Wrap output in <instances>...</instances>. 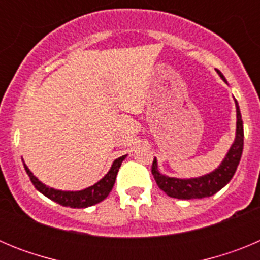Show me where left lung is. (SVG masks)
<instances>
[{
    "label": "left lung",
    "instance_id": "obj_1",
    "mask_svg": "<svg viewBox=\"0 0 260 260\" xmlns=\"http://www.w3.org/2000/svg\"><path fill=\"white\" fill-rule=\"evenodd\" d=\"M217 71V74L220 75L222 80L226 83L224 75L221 74V71ZM236 103V112H237V128H236V138L229 148L228 153L221 161V164L216 168L215 171L211 172L208 174H204L202 177H197V178H176V177H168L161 174L157 169V160L153 158L152 162V172L153 178H155L156 183L162 191L167 195L172 197V198L177 199H202L207 198V197H212L213 194L221 190L229 181L232 180V177L234 176L237 167L240 164L241 156H242L243 151V122L242 117H241L240 107H238L237 100H234Z\"/></svg>",
    "mask_w": 260,
    "mask_h": 260
}]
</instances>
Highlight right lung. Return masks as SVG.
<instances>
[{
  "label": "right lung",
  "instance_id": "obj_1",
  "mask_svg": "<svg viewBox=\"0 0 260 260\" xmlns=\"http://www.w3.org/2000/svg\"><path fill=\"white\" fill-rule=\"evenodd\" d=\"M125 157L126 155L116 158L112 167H110L109 172L103 177L102 180L96 182L95 185L89 186V187L84 190H79V191H62V190H56L49 187V186H45L44 183L39 181L34 176V173L29 171L28 167L24 162H23V165H24V169H26L29 180L34 183L36 190H39L47 198L52 199L53 202H56V203L61 204V206H65V207L87 208L89 206L100 203L109 195L110 190L113 189V185L116 182V177L117 173H118L119 167H121L122 161L125 160Z\"/></svg>",
  "mask_w": 260,
  "mask_h": 260
}]
</instances>
